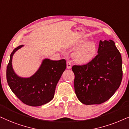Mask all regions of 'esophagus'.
I'll use <instances>...</instances> for the list:
<instances>
[{
    "label": "esophagus",
    "mask_w": 129,
    "mask_h": 129,
    "mask_svg": "<svg viewBox=\"0 0 129 129\" xmlns=\"http://www.w3.org/2000/svg\"><path fill=\"white\" fill-rule=\"evenodd\" d=\"M67 67L68 69H70L72 67L71 63L70 61H67Z\"/></svg>",
    "instance_id": "obj_1"
}]
</instances>
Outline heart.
<instances>
[{"label":"heart","mask_w":129,"mask_h":129,"mask_svg":"<svg viewBox=\"0 0 129 129\" xmlns=\"http://www.w3.org/2000/svg\"><path fill=\"white\" fill-rule=\"evenodd\" d=\"M77 47H80L74 54L75 61L79 63H87L91 61L97 52V47L94 42H87L83 39L78 42Z\"/></svg>","instance_id":"heart-1"}]
</instances>
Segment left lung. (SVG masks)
Masks as SVG:
<instances>
[{
    "mask_svg": "<svg viewBox=\"0 0 129 129\" xmlns=\"http://www.w3.org/2000/svg\"><path fill=\"white\" fill-rule=\"evenodd\" d=\"M97 53L87 64L72 67L75 94L80 102L86 105L107 101L122 80V59L114 41L101 40Z\"/></svg>",
    "mask_w": 129,
    "mask_h": 129,
    "instance_id": "8db88e82",
    "label": "left lung"
}]
</instances>
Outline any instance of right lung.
Listing matches in <instances>:
<instances>
[{
  "instance_id": "add662e5",
  "label": "right lung",
  "mask_w": 129,
  "mask_h": 129,
  "mask_svg": "<svg viewBox=\"0 0 129 129\" xmlns=\"http://www.w3.org/2000/svg\"><path fill=\"white\" fill-rule=\"evenodd\" d=\"M20 45L13 49L7 67L6 78L10 88L24 104L30 106H41L52 100L58 81L67 67L64 59L52 61L44 59L38 71L31 77H19L12 67V57Z\"/></svg>"
}]
</instances>
